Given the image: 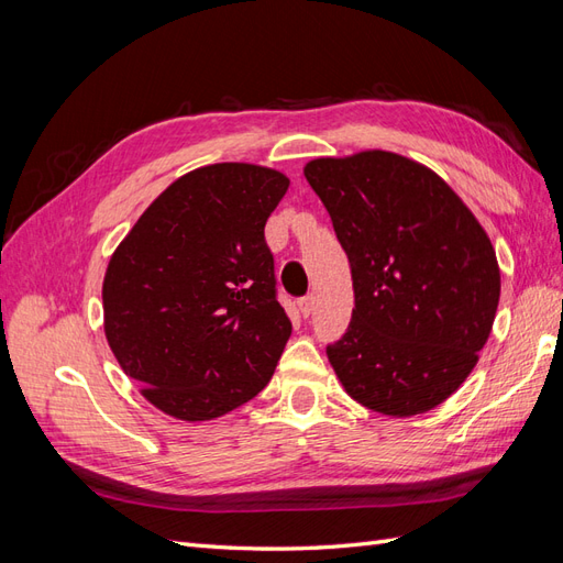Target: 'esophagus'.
<instances>
[{"instance_id": "esophagus-1", "label": "esophagus", "mask_w": 563, "mask_h": 563, "mask_svg": "<svg viewBox=\"0 0 563 563\" xmlns=\"http://www.w3.org/2000/svg\"><path fill=\"white\" fill-rule=\"evenodd\" d=\"M298 308H300L302 317H310V314L314 312V296H312V294H310V296H302V298L298 300Z\"/></svg>"}]
</instances>
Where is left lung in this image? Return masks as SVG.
<instances>
[{"label": "left lung", "mask_w": 563, "mask_h": 563, "mask_svg": "<svg viewBox=\"0 0 563 563\" xmlns=\"http://www.w3.org/2000/svg\"><path fill=\"white\" fill-rule=\"evenodd\" d=\"M305 178L352 272L350 327L327 345L335 376L378 413L430 411L465 383L496 319L490 240L444 180L395 152L314 159Z\"/></svg>", "instance_id": "left-lung-1"}]
</instances>
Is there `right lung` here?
Returning a JSON list of instances; mask_svg holds the SVG:
<instances>
[{
    "label": "right lung",
    "mask_w": 563,
    "mask_h": 563,
    "mask_svg": "<svg viewBox=\"0 0 563 563\" xmlns=\"http://www.w3.org/2000/svg\"><path fill=\"white\" fill-rule=\"evenodd\" d=\"M288 178L253 164L185 174L117 246L103 282L106 335L143 397L211 420L269 383L291 335L277 300L269 213Z\"/></svg>",
    "instance_id": "right-lung-1"
}]
</instances>
